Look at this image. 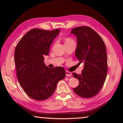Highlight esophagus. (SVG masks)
<instances>
[{
  "mask_svg": "<svg viewBox=\"0 0 123 123\" xmlns=\"http://www.w3.org/2000/svg\"><path fill=\"white\" fill-rule=\"evenodd\" d=\"M66 76H70L72 75V73L71 72L66 71Z\"/></svg>",
  "mask_w": 123,
  "mask_h": 123,
  "instance_id": "1",
  "label": "esophagus"
}]
</instances>
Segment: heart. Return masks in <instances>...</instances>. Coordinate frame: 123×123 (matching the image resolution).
Listing matches in <instances>:
<instances>
[{"label":"heart","instance_id":"heart-1","mask_svg":"<svg viewBox=\"0 0 123 123\" xmlns=\"http://www.w3.org/2000/svg\"><path fill=\"white\" fill-rule=\"evenodd\" d=\"M74 42V41L73 40L72 38H69V37H67L65 39H64V43H69V42Z\"/></svg>","mask_w":123,"mask_h":123}]
</instances>
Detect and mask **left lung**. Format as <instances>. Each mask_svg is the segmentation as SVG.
I'll return each instance as SVG.
<instances>
[{"mask_svg": "<svg viewBox=\"0 0 123 123\" xmlns=\"http://www.w3.org/2000/svg\"><path fill=\"white\" fill-rule=\"evenodd\" d=\"M71 33L77 38L75 56L79 64H84L81 74L73 73L79 81L73 91L81 97L89 98L98 93L105 81L108 69L106 45L101 36L90 27H76Z\"/></svg>", "mask_w": 123, "mask_h": 123, "instance_id": "8db88e82", "label": "left lung"}]
</instances>
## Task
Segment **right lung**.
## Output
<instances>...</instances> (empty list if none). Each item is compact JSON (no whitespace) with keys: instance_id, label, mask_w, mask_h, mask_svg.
<instances>
[{"instance_id":"1","label":"right lung","mask_w":123,"mask_h":123,"mask_svg":"<svg viewBox=\"0 0 123 123\" xmlns=\"http://www.w3.org/2000/svg\"><path fill=\"white\" fill-rule=\"evenodd\" d=\"M60 29L49 31L33 29L17 44L14 63L19 84L26 94L36 100H44L55 92L57 82L66 77L62 67L50 68L45 66L44 55Z\"/></svg>"}]
</instances>
